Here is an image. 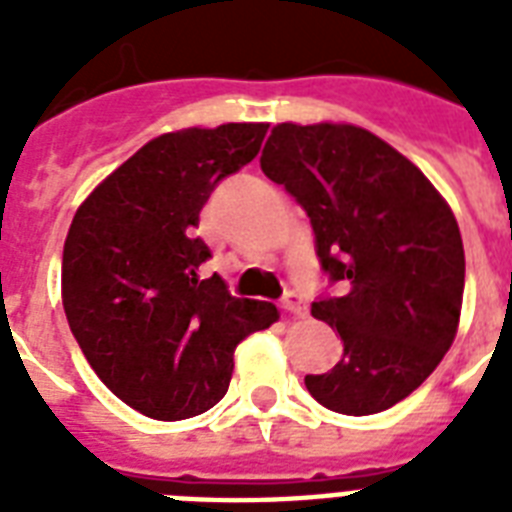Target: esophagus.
I'll return each mask as SVG.
<instances>
[{
	"instance_id": "obj_1",
	"label": "esophagus",
	"mask_w": 512,
	"mask_h": 512,
	"mask_svg": "<svg viewBox=\"0 0 512 512\" xmlns=\"http://www.w3.org/2000/svg\"><path fill=\"white\" fill-rule=\"evenodd\" d=\"M281 308L292 313V316H305L308 313V305H305V300L297 292H287V295L281 297Z\"/></svg>"
}]
</instances>
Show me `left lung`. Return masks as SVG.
<instances>
[{
  "label": "left lung",
  "mask_w": 512,
  "mask_h": 512,
  "mask_svg": "<svg viewBox=\"0 0 512 512\" xmlns=\"http://www.w3.org/2000/svg\"><path fill=\"white\" fill-rule=\"evenodd\" d=\"M260 167L311 217L321 271L340 284L313 319L342 358L305 388L332 412L377 414L428 380L452 348L465 289L460 225L428 177L353 124H276Z\"/></svg>",
  "instance_id": "1"
}]
</instances>
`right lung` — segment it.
Segmentation results:
<instances>
[{
  "instance_id": "1",
  "label": "right lung",
  "mask_w": 512,
  "mask_h": 512,
  "mask_svg": "<svg viewBox=\"0 0 512 512\" xmlns=\"http://www.w3.org/2000/svg\"><path fill=\"white\" fill-rule=\"evenodd\" d=\"M268 124L167 132L76 209L63 247V311L108 390L154 420H188L225 396L233 350L279 319L273 303L201 279L193 233L209 193L263 146Z\"/></svg>"
}]
</instances>
